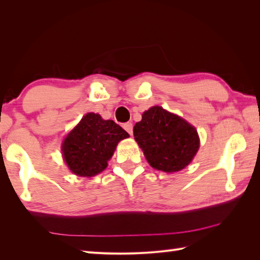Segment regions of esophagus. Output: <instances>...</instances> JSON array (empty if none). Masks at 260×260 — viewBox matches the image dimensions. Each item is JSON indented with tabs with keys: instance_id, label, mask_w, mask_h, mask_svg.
Segmentation results:
<instances>
[{
	"instance_id": "1",
	"label": "esophagus",
	"mask_w": 260,
	"mask_h": 260,
	"mask_svg": "<svg viewBox=\"0 0 260 260\" xmlns=\"http://www.w3.org/2000/svg\"><path fill=\"white\" fill-rule=\"evenodd\" d=\"M123 129L128 132V134L130 135V136H132V134H134V125H132V123L131 122H126V123H124L123 125Z\"/></svg>"
}]
</instances>
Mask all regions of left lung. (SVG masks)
Wrapping results in <instances>:
<instances>
[{"label":"left lung","instance_id":"1","mask_svg":"<svg viewBox=\"0 0 260 260\" xmlns=\"http://www.w3.org/2000/svg\"><path fill=\"white\" fill-rule=\"evenodd\" d=\"M134 136L150 166L165 172L183 169L199 149L193 126L161 107L145 111L135 125Z\"/></svg>","mask_w":260,"mask_h":260}]
</instances>
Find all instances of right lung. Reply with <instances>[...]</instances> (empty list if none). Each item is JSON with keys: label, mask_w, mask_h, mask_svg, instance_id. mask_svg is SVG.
Wrapping results in <instances>:
<instances>
[{"label": "right lung", "mask_w": 260, "mask_h": 260, "mask_svg": "<svg viewBox=\"0 0 260 260\" xmlns=\"http://www.w3.org/2000/svg\"><path fill=\"white\" fill-rule=\"evenodd\" d=\"M128 137V132L114 121L91 112L63 141V157L73 174L92 177L107 168L118 142Z\"/></svg>", "instance_id": "1"}]
</instances>
